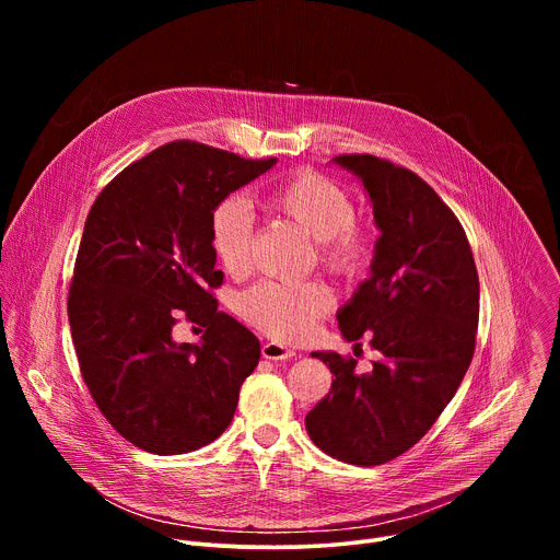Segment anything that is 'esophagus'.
<instances>
[{
	"instance_id": "obj_1",
	"label": "esophagus",
	"mask_w": 560,
	"mask_h": 560,
	"mask_svg": "<svg viewBox=\"0 0 560 560\" xmlns=\"http://www.w3.org/2000/svg\"><path fill=\"white\" fill-rule=\"evenodd\" d=\"M261 354H264V359H270V361H288V359H292L296 352L290 350V348H285V346H281V343L270 341V343H264Z\"/></svg>"
}]
</instances>
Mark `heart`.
Here are the masks:
<instances>
[{"mask_svg": "<svg viewBox=\"0 0 560 560\" xmlns=\"http://www.w3.org/2000/svg\"><path fill=\"white\" fill-rule=\"evenodd\" d=\"M266 206L318 242L322 264L339 275L354 272L368 257L365 232L354 223L357 206L337 182L301 171L266 195ZM210 242L221 268L244 277L253 266V217L244 201L225 199L210 219ZM332 307L322 281H261L236 301L238 316L279 341H301Z\"/></svg>", "mask_w": 560, "mask_h": 560, "instance_id": "1", "label": "heart"}]
</instances>
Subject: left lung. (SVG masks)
<instances>
[{
	"instance_id": "1",
	"label": "left lung",
	"mask_w": 560,
	"mask_h": 560,
	"mask_svg": "<svg viewBox=\"0 0 560 560\" xmlns=\"http://www.w3.org/2000/svg\"><path fill=\"white\" fill-rule=\"evenodd\" d=\"M332 162L361 179L381 230L370 277L337 322L346 341L368 335L378 361L359 374L354 359L312 352L335 378L305 430L365 467L408 452L452 401L474 354L478 275L463 225L419 175L372 154Z\"/></svg>"
}]
</instances>
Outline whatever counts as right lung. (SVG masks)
<instances>
[{
  "mask_svg": "<svg viewBox=\"0 0 560 560\" xmlns=\"http://www.w3.org/2000/svg\"><path fill=\"white\" fill-rule=\"evenodd\" d=\"M277 159H244L173 141L124 168L95 199L68 292L79 370L108 423L166 456L212 443L230 425L259 339L217 310L210 219ZM179 315L206 327L177 345Z\"/></svg>",
  "mask_w": 560,
  "mask_h": 560,
  "instance_id": "add662e5",
  "label": "right lung"
}]
</instances>
